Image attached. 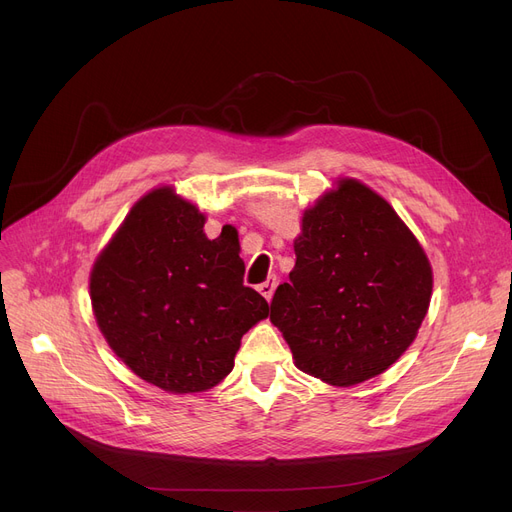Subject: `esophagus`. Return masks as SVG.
<instances>
[{"instance_id": "esophagus-1", "label": "esophagus", "mask_w": 512, "mask_h": 512, "mask_svg": "<svg viewBox=\"0 0 512 512\" xmlns=\"http://www.w3.org/2000/svg\"><path fill=\"white\" fill-rule=\"evenodd\" d=\"M276 286H278V278H274V276H270L267 278L263 284H259V292L263 294V297L267 299V301H272V297H274V290H276Z\"/></svg>"}]
</instances>
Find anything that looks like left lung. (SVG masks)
<instances>
[{
    "label": "left lung",
    "mask_w": 512,
    "mask_h": 512,
    "mask_svg": "<svg viewBox=\"0 0 512 512\" xmlns=\"http://www.w3.org/2000/svg\"><path fill=\"white\" fill-rule=\"evenodd\" d=\"M294 253L270 319L297 367L332 386L386 371L432 297V267L411 230L371 188L344 178L305 211Z\"/></svg>",
    "instance_id": "1"
}]
</instances>
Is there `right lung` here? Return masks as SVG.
<instances>
[{
  "label": "right lung",
  "instance_id": "obj_1",
  "mask_svg": "<svg viewBox=\"0 0 512 512\" xmlns=\"http://www.w3.org/2000/svg\"><path fill=\"white\" fill-rule=\"evenodd\" d=\"M205 218L172 188L130 209L91 274L97 326L145 382L174 394L224 380L270 305L245 286L238 238L209 240Z\"/></svg>",
  "mask_w": 512,
  "mask_h": 512
}]
</instances>
